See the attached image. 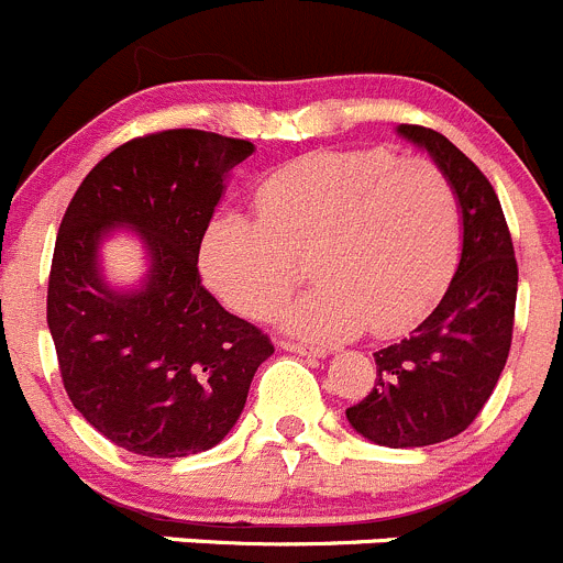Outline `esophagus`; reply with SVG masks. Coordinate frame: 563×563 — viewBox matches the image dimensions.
<instances>
[{
	"mask_svg": "<svg viewBox=\"0 0 563 563\" xmlns=\"http://www.w3.org/2000/svg\"><path fill=\"white\" fill-rule=\"evenodd\" d=\"M280 346L286 353H297V355H311V358H324L328 350L322 346H308V344H299V341H280Z\"/></svg>",
	"mask_w": 563,
	"mask_h": 563,
	"instance_id": "esophagus-1",
	"label": "esophagus"
}]
</instances>
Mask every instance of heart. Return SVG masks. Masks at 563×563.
<instances>
[{
  "label": "heart",
  "mask_w": 563,
  "mask_h": 563,
  "mask_svg": "<svg viewBox=\"0 0 563 563\" xmlns=\"http://www.w3.org/2000/svg\"><path fill=\"white\" fill-rule=\"evenodd\" d=\"M255 205L261 219H210L199 250L205 283L241 317L266 319L311 257L317 288L280 313L302 339L406 333L459 261L461 205L450 177L383 146L308 152L272 172Z\"/></svg>",
  "instance_id": "b5f03b06"
}]
</instances>
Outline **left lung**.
<instances>
[{
  "instance_id": "left-lung-1",
  "label": "left lung",
  "mask_w": 563,
  "mask_h": 563,
  "mask_svg": "<svg viewBox=\"0 0 563 563\" xmlns=\"http://www.w3.org/2000/svg\"><path fill=\"white\" fill-rule=\"evenodd\" d=\"M397 133L424 146L450 177L464 244L435 311L408 339L377 350L375 388L346 408V419L383 448H428L464 433L495 391L511 350L519 269L486 175L435 130L400 124Z\"/></svg>"
}]
</instances>
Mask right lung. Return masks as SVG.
<instances>
[{
  "label": "right lung",
  "mask_w": 563,
  "mask_h": 563,
  "mask_svg": "<svg viewBox=\"0 0 563 563\" xmlns=\"http://www.w3.org/2000/svg\"><path fill=\"white\" fill-rule=\"evenodd\" d=\"M252 150L205 130L141 135L102 157L63 213L46 291L63 388L128 453L183 459L219 444L275 353L197 269L224 177ZM115 223L139 229L151 255L135 292H113L98 275V241Z\"/></svg>",
  "instance_id": "obj_1"
}]
</instances>
